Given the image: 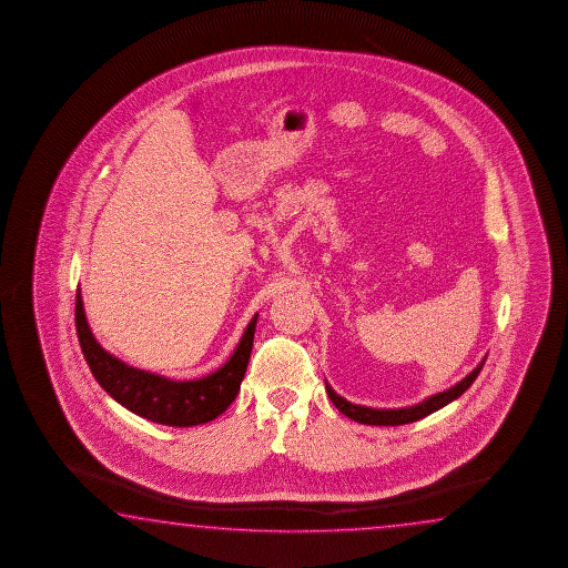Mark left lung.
Wrapping results in <instances>:
<instances>
[{
    "label": "left lung",
    "mask_w": 568,
    "mask_h": 568,
    "mask_svg": "<svg viewBox=\"0 0 568 568\" xmlns=\"http://www.w3.org/2000/svg\"><path fill=\"white\" fill-rule=\"evenodd\" d=\"M485 362L473 369L471 374L462 379L459 384L453 385L452 389L443 392V394H435L429 399H425L419 405L414 407H404V409H372V407H362V405H354L346 402L326 384L327 397L332 399V404L336 405L342 414L347 415L349 419H354L357 424L364 425H404L414 424L417 419H424L425 415L433 414L437 409H442L447 404H452L453 399H457L459 395L467 392V387L475 382V377L481 372Z\"/></svg>",
    "instance_id": "obj_1"
}]
</instances>
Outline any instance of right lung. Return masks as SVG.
Returning a JSON list of instances; mask_svg holds the SVG:
<instances>
[{
    "label": "right lung",
    "mask_w": 568,
    "mask_h": 568,
    "mask_svg": "<svg viewBox=\"0 0 568 568\" xmlns=\"http://www.w3.org/2000/svg\"><path fill=\"white\" fill-rule=\"evenodd\" d=\"M75 327L91 374L115 402L154 424L191 427L212 422L236 399L251 359L256 316L252 317L231 359L219 372L194 382H171L161 375L126 366L106 354L87 326L79 290L75 296Z\"/></svg>",
    "instance_id": "obj_1"
}]
</instances>
